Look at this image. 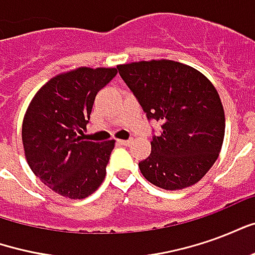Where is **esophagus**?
<instances>
[{
    "instance_id": "1",
    "label": "esophagus",
    "mask_w": 255,
    "mask_h": 255,
    "mask_svg": "<svg viewBox=\"0 0 255 255\" xmlns=\"http://www.w3.org/2000/svg\"><path fill=\"white\" fill-rule=\"evenodd\" d=\"M132 143V140L131 139H127V140H119V144H122V146H128V144Z\"/></svg>"
}]
</instances>
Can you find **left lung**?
Listing matches in <instances>:
<instances>
[{
    "label": "left lung",
    "mask_w": 255,
    "mask_h": 255,
    "mask_svg": "<svg viewBox=\"0 0 255 255\" xmlns=\"http://www.w3.org/2000/svg\"><path fill=\"white\" fill-rule=\"evenodd\" d=\"M147 120L161 124L151 153L139 162L144 179L164 190L199 182L223 146L225 116L217 90L197 69L171 60L117 67Z\"/></svg>",
    "instance_id": "8db88e82"
}]
</instances>
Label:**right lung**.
<instances>
[{
  "instance_id": "right-lung-1",
  "label": "right lung",
  "mask_w": 255,
  "mask_h": 255,
  "mask_svg": "<svg viewBox=\"0 0 255 255\" xmlns=\"http://www.w3.org/2000/svg\"><path fill=\"white\" fill-rule=\"evenodd\" d=\"M116 68H78L50 79L25 112L21 138L27 162L54 192L83 199L100 187L115 140H84L97 93Z\"/></svg>"
}]
</instances>
